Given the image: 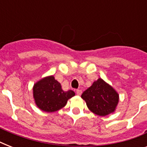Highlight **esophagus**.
Returning <instances> with one entry per match:
<instances>
[{"mask_svg": "<svg viewBox=\"0 0 147 147\" xmlns=\"http://www.w3.org/2000/svg\"><path fill=\"white\" fill-rule=\"evenodd\" d=\"M82 90H77L76 91V94H77V95H78V96H80L81 94H82Z\"/></svg>", "mask_w": 147, "mask_h": 147, "instance_id": "34e87169", "label": "esophagus"}]
</instances>
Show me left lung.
I'll return each instance as SVG.
<instances>
[{"label": "left lung", "instance_id": "8db88e82", "mask_svg": "<svg viewBox=\"0 0 147 147\" xmlns=\"http://www.w3.org/2000/svg\"><path fill=\"white\" fill-rule=\"evenodd\" d=\"M82 98L92 113L103 117L114 113L119 102L116 90L100 78L83 92Z\"/></svg>", "mask_w": 147, "mask_h": 147}]
</instances>
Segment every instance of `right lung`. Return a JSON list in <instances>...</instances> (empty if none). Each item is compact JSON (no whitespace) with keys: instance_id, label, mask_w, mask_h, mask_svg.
Segmentation results:
<instances>
[{"instance_id":"add662e5","label":"right lung","mask_w":147,"mask_h":147,"mask_svg":"<svg viewBox=\"0 0 147 147\" xmlns=\"http://www.w3.org/2000/svg\"><path fill=\"white\" fill-rule=\"evenodd\" d=\"M71 90L63 91L53 76H47L38 81L33 87V95L36 105L42 111L55 112L65 106L69 99L75 96Z\"/></svg>"}]
</instances>
